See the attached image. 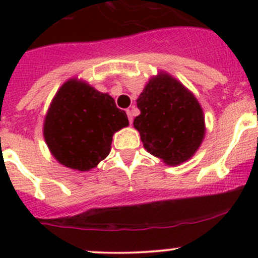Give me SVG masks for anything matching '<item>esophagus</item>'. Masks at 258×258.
Segmentation results:
<instances>
[{
  "mask_svg": "<svg viewBox=\"0 0 258 258\" xmlns=\"http://www.w3.org/2000/svg\"><path fill=\"white\" fill-rule=\"evenodd\" d=\"M127 116H128L130 123H132V122H134V111L127 110Z\"/></svg>",
  "mask_w": 258,
  "mask_h": 258,
  "instance_id": "34e87169",
  "label": "esophagus"
}]
</instances>
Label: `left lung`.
I'll return each mask as SVG.
<instances>
[{
  "mask_svg": "<svg viewBox=\"0 0 258 258\" xmlns=\"http://www.w3.org/2000/svg\"><path fill=\"white\" fill-rule=\"evenodd\" d=\"M137 107L141 113L134 127L147 152L170 166L186 162L196 153L206 134L204 110L177 79L163 71L151 77Z\"/></svg>",
  "mask_w": 258,
  "mask_h": 258,
  "instance_id": "left-lung-1",
  "label": "left lung"
}]
</instances>
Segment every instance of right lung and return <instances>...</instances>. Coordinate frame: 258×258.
Segmentation results:
<instances>
[{
	"label": "right lung",
	"mask_w": 258,
	"mask_h": 258,
	"mask_svg": "<svg viewBox=\"0 0 258 258\" xmlns=\"http://www.w3.org/2000/svg\"><path fill=\"white\" fill-rule=\"evenodd\" d=\"M127 126L126 112L117 108L108 93L74 77L52 98L43 121V137L57 162L86 172L107 157L114 132Z\"/></svg>",
	"instance_id": "add662e5"
}]
</instances>
